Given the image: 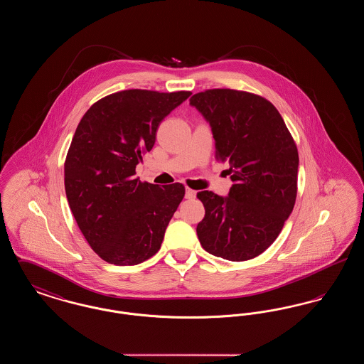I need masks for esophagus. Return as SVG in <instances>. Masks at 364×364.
I'll return each instance as SVG.
<instances>
[{"instance_id":"1","label":"esophagus","mask_w":364,"mask_h":364,"mask_svg":"<svg viewBox=\"0 0 364 364\" xmlns=\"http://www.w3.org/2000/svg\"><path fill=\"white\" fill-rule=\"evenodd\" d=\"M196 196V192L193 190H190V188H187L186 190V199H193Z\"/></svg>"}]
</instances>
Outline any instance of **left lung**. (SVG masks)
Returning <instances> with one entry per match:
<instances>
[{"instance_id":"8db88e82","label":"left lung","mask_w":364,"mask_h":364,"mask_svg":"<svg viewBox=\"0 0 364 364\" xmlns=\"http://www.w3.org/2000/svg\"><path fill=\"white\" fill-rule=\"evenodd\" d=\"M210 124L217 158L229 164L228 196L198 192L206 214L196 226L202 247L218 258H255L277 239L294 210L299 154L274 105L259 95L215 88L191 97Z\"/></svg>"}]
</instances>
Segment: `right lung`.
I'll use <instances>...</instances> for the list:
<instances>
[{
  "label": "right lung",
  "instance_id": "obj_1",
  "mask_svg": "<svg viewBox=\"0 0 364 364\" xmlns=\"http://www.w3.org/2000/svg\"><path fill=\"white\" fill-rule=\"evenodd\" d=\"M191 92L125 90L92 105L65 159V193L90 247L102 259L132 266L156 255L184 198V186L140 183L141 156L161 122Z\"/></svg>",
  "mask_w": 364,
  "mask_h": 364
}]
</instances>
